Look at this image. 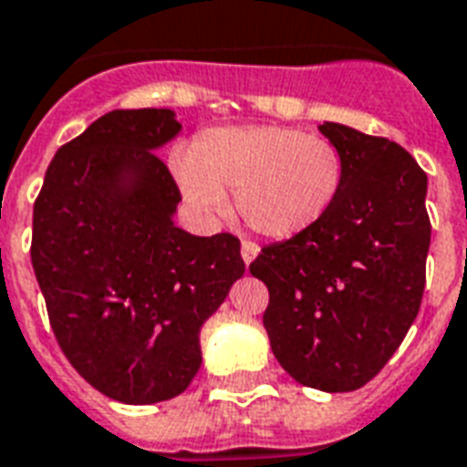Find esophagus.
Here are the masks:
<instances>
[{
  "label": "esophagus",
  "instance_id": "1",
  "mask_svg": "<svg viewBox=\"0 0 467 467\" xmlns=\"http://www.w3.org/2000/svg\"><path fill=\"white\" fill-rule=\"evenodd\" d=\"M256 254H259V247H256L254 242H249V240L242 242V259H244V264L254 262Z\"/></svg>",
  "mask_w": 467,
  "mask_h": 467
}]
</instances>
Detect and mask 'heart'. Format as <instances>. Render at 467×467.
<instances>
[{
  "mask_svg": "<svg viewBox=\"0 0 467 467\" xmlns=\"http://www.w3.org/2000/svg\"><path fill=\"white\" fill-rule=\"evenodd\" d=\"M174 176L198 211L220 213L225 191L254 233L285 240L325 218L344 183L341 150L298 128H218L174 160Z\"/></svg>",
  "mask_w": 467,
  "mask_h": 467,
  "instance_id": "1",
  "label": "heart"
}]
</instances>
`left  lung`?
<instances>
[{
	"label": "left lung",
	"mask_w": 467,
	"mask_h": 467,
	"mask_svg": "<svg viewBox=\"0 0 467 467\" xmlns=\"http://www.w3.org/2000/svg\"><path fill=\"white\" fill-rule=\"evenodd\" d=\"M341 150L344 183L317 225L249 264L269 288L264 327L300 385L351 392L390 361L427 284V174L388 138L319 126Z\"/></svg>",
	"instance_id": "1"
}]
</instances>
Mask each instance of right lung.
Wrapping results in <instances>:
<instances>
[{"label":"right lung","instance_id":"1","mask_svg":"<svg viewBox=\"0 0 467 467\" xmlns=\"http://www.w3.org/2000/svg\"><path fill=\"white\" fill-rule=\"evenodd\" d=\"M169 109L111 111L55 152L33 203L31 264L62 354L126 405L182 395L198 332L244 274L240 240L171 223L179 186L155 150Z\"/></svg>","mask_w":467,"mask_h":467}]
</instances>
